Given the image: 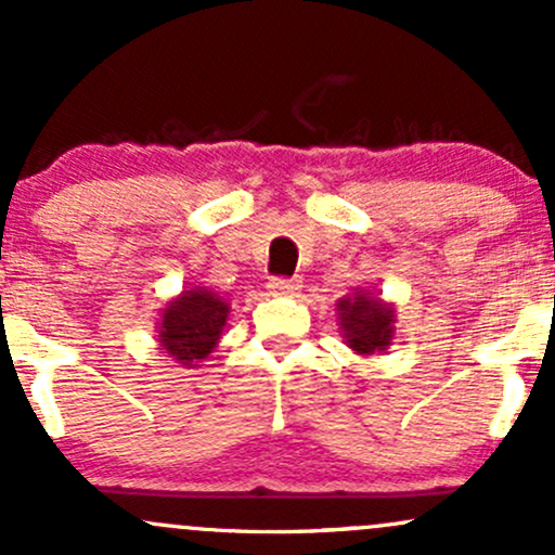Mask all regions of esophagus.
Here are the masks:
<instances>
[{"instance_id": "1", "label": "esophagus", "mask_w": 555, "mask_h": 555, "mask_svg": "<svg viewBox=\"0 0 555 555\" xmlns=\"http://www.w3.org/2000/svg\"><path fill=\"white\" fill-rule=\"evenodd\" d=\"M302 286L299 279H284V276H276L269 282V292L271 295H295V292Z\"/></svg>"}]
</instances>
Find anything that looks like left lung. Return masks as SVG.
Listing matches in <instances>:
<instances>
[{
	"instance_id": "left-lung-1",
	"label": "left lung",
	"mask_w": 555,
	"mask_h": 555,
	"mask_svg": "<svg viewBox=\"0 0 555 555\" xmlns=\"http://www.w3.org/2000/svg\"><path fill=\"white\" fill-rule=\"evenodd\" d=\"M336 310H339L341 336L358 354L384 352L391 344L397 315L384 299L371 297L367 292H354V297L339 299Z\"/></svg>"
}]
</instances>
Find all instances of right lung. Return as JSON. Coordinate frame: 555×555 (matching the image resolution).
Listing matches in <instances>:
<instances>
[{"instance_id":"1","label":"right lung","mask_w":555,"mask_h":555,"mask_svg":"<svg viewBox=\"0 0 555 555\" xmlns=\"http://www.w3.org/2000/svg\"><path fill=\"white\" fill-rule=\"evenodd\" d=\"M229 305L214 292L195 286L182 292L164 308L158 323V341L169 358L182 365L206 360L227 326Z\"/></svg>"}]
</instances>
